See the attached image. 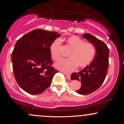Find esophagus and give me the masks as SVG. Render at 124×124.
<instances>
[{
  "instance_id": "obj_1",
  "label": "esophagus",
  "mask_w": 124,
  "mask_h": 124,
  "mask_svg": "<svg viewBox=\"0 0 124 124\" xmlns=\"http://www.w3.org/2000/svg\"><path fill=\"white\" fill-rule=\"evenodd\" d=\"M66 75V77H67V78L68 79H70V76L69 75V74H65Z\"/></svg>"
}]
</instances>
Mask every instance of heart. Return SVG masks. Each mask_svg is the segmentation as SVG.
<instances>
[{"label":"heart","instance_id":"heart-1","mask_svg":"<svg viewBox=\"0 0 124 124\" xmlns=\"http://www.w3.org/2000/svg\"><path fill=\"white\" fill-rule=\"evenodd\" d=\"M66 45L71 49L68 55L69 59L62 60L56 64V67L64 73H70L77 68H84L94 59L96 54L95 47L93 43L85 42L76 35H72L64 39ZM61 41L56 39L50 47L51 57L57 62L62 58L60 50Z\"/></svg>","mask_w":124,"mask_h":124}]
</instances>
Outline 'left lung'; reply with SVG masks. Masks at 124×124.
<instances>
[{
    "label": "left lung",
    "instance_id": "obj_1",
    "mask_svg": "<svg viewBox=\"0 0 124 124\" xmlns=\"http://www.w3.org/2000/svg\"><path fill=\"white\" fill-rule=\"evenodd\" d=\"M82 35L94 44L96 55L89 65L80 72L72 73L70 79L81 81V87L76 91L78 94L87 95L99 89L105 80L109 65V48L103 41L90 34L85 33Z\"/></svg>",
    "mask_w": 124,
    "mask_h": 124
}]
</instances>
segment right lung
<instances>
[{
    "label": "right lung",
    "mask_w": 124,
    "mask_h": 124,
    "mask_svg": "<svg viewBox=\"0 0 124 124\" xmlns=\"http://www.w3.org/2000/svg\"><path fill=\"white\" fill-rule=\"evenodd\" d=\"M60 34L35 29L17 41L12 53L13 72L18 85L30 94L45 91L59 72L52 67L50 47Z\"/></svg>",
    "instance_id": "add662e5"
}]
</instances>
